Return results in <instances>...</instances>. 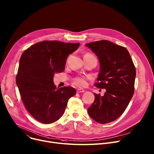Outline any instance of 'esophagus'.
<instances>
[{
    "instance_id": "esophagus-1",
    "label": "esophagus",
    "mask_w": 154,
    "mask_h": 154,
    "mask_svg": "<svg viewBox=\"0 0 154 154\" xmlns=\"http://www.w3.org/2000/svg\"><path fill=\"white\" fill-rule=\"evenodd\" d=\"M84 91H85V90H84L82 88H78L77 90V93H79V94L83 93V92H84Z\"/></svg>"
}]
</instances>
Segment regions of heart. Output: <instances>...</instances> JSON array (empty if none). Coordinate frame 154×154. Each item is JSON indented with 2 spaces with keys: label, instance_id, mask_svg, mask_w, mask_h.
<instances>
[{
  "label": "heart",
  "instance_id": "1",
  "mask_svg": "<svg viewBox=\"0 0 154 154\" xmlns=\"http://www.w3.org/2000/svg\"><path fill=\"white\" fill-rule=\"evenodd\" d=\"M85 55H91L90 54H86ZM74 84L80 87H84L87 84L86 79L82 77H79L74 79Z\"/></svg>",
  "mask_w": 154,
  "mask_h": 154
}]
</instances>
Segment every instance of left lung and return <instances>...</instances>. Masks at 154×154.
Returning a JSON list of instances; mask_svg holds the SVG:
<instances>
[{
	"instance_id": "left-lung-1",
	"label": "left lung",
	"mask_w": 154,
	"mask_h": 154,
	"mask_svg": "<svg viewBox=\"0 0 154 154\" xmlns=\"http://www.w3.org/2000/svg\"><path fill=\"white\" fill-rule=\"evenodd\" d=\"M98 57L100 73L95 86L105 88L103 96L95 94V101L88 108L89 116L106 124L123 113L134 94L136 68L127 49L107 40L87 43Z\"/></svg>"
}]
</instances>
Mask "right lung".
Returning <instances> with one entry per match:
<instances>
[{
	"label": "right lung",
	"mask_w": 154,
	"mask_h": 154,
	"mask_svg": "<svg viewBox=\"0 0 154 154\" xmlns=\"http://www.w3.org/2000/svg\"><path fill=\"white\" fill-rule=\"evenodd\" d=\"M80 43L43 41L30 46L20 59L16 83L23 103L35 119L44 124L57 121L64 113L74 88H56L55 73L64 70L67 57Z\"/></svg>",
	"instance_id": "1"
}]
</instances>
